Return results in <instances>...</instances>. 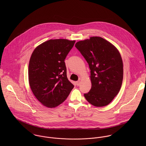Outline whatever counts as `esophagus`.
Masks as SVG:
<instances>
[{"mask_svg": "<svg viewBox=\"0 0 146 146\" xmlns=\"http://www.w3.org/2000/svg\"><path fill=\"white\" fill-rule=\"evenodd\" d=\"M80 84V80L76 82V85H77V86H79Z\"/></svg>", "mask_w": 146, "mask_h": 146, "instance_id": "obj_1", "label": "esophagus"}]
</instances>
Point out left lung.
<instances>
[{
    "label": "left lung",
    "instance_id": "8db88e82",
    "mask_svg": "<svg viewBox=\"0 0 146 146\" xmlns=\"http://www.w3.org/2000/svg\"><path fill=\"white\" fill-rule=\"evenodd\" d=\"M75 47L89 64L92 88L84 94L96 107L109 104L117 96L123 79V63L118 50L102 38L91 37L77 42Z\"/></svg>",
    "mask_w": 146,
    "mask_h": 146
}]
</instances>
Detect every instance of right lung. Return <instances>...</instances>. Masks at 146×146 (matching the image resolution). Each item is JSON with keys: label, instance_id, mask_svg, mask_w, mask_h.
I'll use <instances>...</instances> for the list:
<instances>
[{"label": "right lung", "instance_id": "add662e5", "mask_svg": "<svg viewBox=\"0 0 146 146\" xmlns=\"http://www.w3.org/2000/svg\"><path fill=\"white\" fill-rule=\"evenodd\" d=\"M75 40L51 39L37 46L29 65L31 89L44 106L52 108L63 102L74 85L67 78L64 60Z\"/></svg>", "mask_w": 146, "mask_h": 146}]
</instances>
